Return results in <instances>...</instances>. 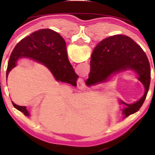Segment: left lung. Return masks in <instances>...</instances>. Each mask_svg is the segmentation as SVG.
Segmentation results:
<instances>
[{"mask_svg": "<svg viewBox=\"0 0 155 155\" xmlns=\"http://www.w3.org/2000/svg\"><path fill=\"white\" fill-rule=\"evenodd\" d=\"M60 45L65 49L66 45L60 35ZM133 70L139 75L145 87V93L140 101L128 104L121 101L127 107L123 109L125 117L139 111L146 98L150 83V66L142 48L128 36L117 35L109 37L98 43L91 57L90 72L87 85H91L105 81L111 74Z\"/></svg>", "mask_w": 155, "mask_h": 155, "instance_id": "8db88e82", "label": "left lung"}]
</instances>
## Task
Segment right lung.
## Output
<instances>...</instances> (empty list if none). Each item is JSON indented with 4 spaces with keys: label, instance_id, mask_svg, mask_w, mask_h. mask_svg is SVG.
<instances>
[{
    "label": "right lung",
    "instance_id": "1",
    "mask_svg": "<svg viewBox=\"0 0 155 155\" xmlns=\"http://www.w3.org/2000/svg\"><path fill=\"white\" fill-rule=\"evenodd\" d=\"M27 57L41 62L51 70L59 81L70 83L75 78L72 66L68 59L67 51L60 45V35L51 29H40L22 39L15 46L9 59L6 76L15 66L19 57ZM15 109L28 115L25 107L18 106L12 102Z\"/></svg>",
    "mask_w": 155,
    "mask_h": 155
}]
</instances>
